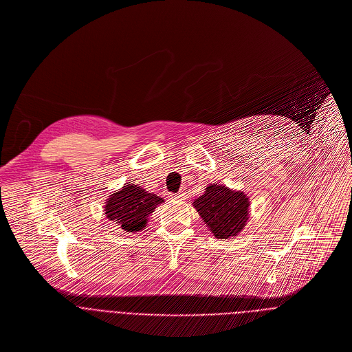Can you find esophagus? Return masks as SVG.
<instances>
[{"mask_svg": "<svg viewBox=\"0 0 352 352\" xmlns=\"http://www.w3.org/2000/svg\"><path fill=\"white\" fill-rule=\"evenodd\" d=\"M186 192H177V194H172L170 195V198L172 199H179V201H182V199H186Z\"/></svg>", "mask_w": 352, "mask_h": 352, "instance_id": "34e87169", "label": "esophagus"}]
</instances>
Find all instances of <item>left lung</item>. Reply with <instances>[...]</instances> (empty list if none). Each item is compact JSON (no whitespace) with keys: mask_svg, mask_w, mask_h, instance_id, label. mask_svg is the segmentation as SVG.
<instances>
[{"mask_svg":"<svg viewBox=\"0 0 352 352\" xmlns=\"http://www.w3.org/2000/svg\"><path fill=\"white\" fill-rule=\"evenodd\" d=\"M194 208L219 239L236 235L249 219V199L241 191H231L226 186L210 184L205 194L195 199Z\"/></svg>","mask_w":352,"mask_h":352,"instance_id":"obj_1","label":"left lung"}]
</instances>
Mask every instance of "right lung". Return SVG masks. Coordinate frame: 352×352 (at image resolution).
Returning a JSON list of instances; mask_svg holds the SVG:
<instances>
[{
    "label": "right lung",
    "mask_w": 352,
    "mask_h": 352,
    "mask_svg": "<svg viewBox=\"0 0 352 352\" xmlns=\"http://www.w3.org/2000/svg\"><path fill=\"white\" fill-rule=\"evenodd\" d=\"M164 199L142 187L126 184L110 195L106 202V216L126 232H138L146 227L147 217Z\"/></svg>",
    "instance_id": "add662e5"
}]
</instances>
